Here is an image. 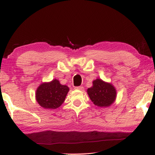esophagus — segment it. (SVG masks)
<instances>
[{"mask_svg":"<svg viewBox=\"0 0 155 155\" xmlns=\"http://www.w3.org/2000/svg\"><path fill=\"white\" fill-rule=\"evenodd\" d=\"M74 88H75V89H77V90L83 91L84 89V87L83 86H78V87H75Z\"/></svg>","mask_w":155,"mask_h":155,"instance_id":"esophagus-1","label":"esophagus"}]
</instances>
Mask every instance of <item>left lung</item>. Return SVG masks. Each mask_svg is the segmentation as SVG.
I'll use <instances>...</instances> for the list:
<instances>
[{
    "instance_id": "obj_1",
    "label": "left lung",
    "mask_w": 155,
    "mask_h": 155,
    "mask_svg": "<svg viewBox=\"0 0 155 155\" xmlns=\"http://www.w3.org/2000/svg\"><path fill=\"white\" fill-rule=\"evenodd\" d=\"M93 86L88 88L87 93L91 100L97 106L108 107L113 103L116 98V90L113 85L107 83L101 79L93 82Z\"/></svg>"
}]
</instances>
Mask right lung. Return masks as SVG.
I'll return each instance as SVG.
<instances>
[{
  "label": "right lung",
  "mask_w": 155,
  "mask_h": 155,
  "mask_svg": "<svg viewBox=\"0 0 155 155\" xmlns=\"http://www.w3.org/2000/svg\"><path fill=\"white\" fill-rule=\"evenodd\" d=\"M69 88L54 79L51 83L41 84L36 92V98L41 107L55 109L63 103Z\"/></svg>",
  "instance_id": "add662e5"
}]
</instances>
